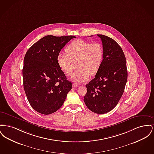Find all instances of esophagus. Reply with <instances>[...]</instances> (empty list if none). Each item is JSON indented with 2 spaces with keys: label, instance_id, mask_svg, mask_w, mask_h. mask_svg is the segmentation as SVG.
<instances>
[{
  "label": "esophagus",
  "instance_id": "1",
  "mask_svg": "<svg viewBox=\"0 0 154 154\" xmlns=\"http://www.w3.org/2000/svg\"><path fill=\"white\" fill-rule=\"evenodd\" d=\"M73 86V87H79V85L77 84V83H74Z\"/></svg>",
  "mask_w": 154,
  "mask_h": 154
}]
</instances>
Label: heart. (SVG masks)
<instances>
[{
    "instance_id": "b5f03b06",
    "label": "heart",
    "mask_w": 154,
    "mask_h": 154,
    "mask_svg": "<svg viewBox=\"0 0 154 154\" xmlns=\"http://www.w3.org/2000/svg\"><path fill=\"white\" fill-rule=\"evenodd\" d=\"M66 54H59L57 61L59 66L65 73L70 75L75 66L77 70L71 77L75 82L88 80L91 75L98 72L102 63L103 49L97 42L90 43L82 40H75L66 49Z\"/></svg>"
}]
</instances>
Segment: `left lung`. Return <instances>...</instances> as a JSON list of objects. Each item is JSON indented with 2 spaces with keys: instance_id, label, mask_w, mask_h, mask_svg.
Listing matches in <instances>:
<instances>
[{
  "instance_id": "8db88e82",
  "label": "left lung",
  "mask_w": 154,
  "mask_h": 154,
  "mask_svg": "<svg viewBox=\"0 0 154 154\" xmlns=\"http://www.w3.org/2000/svg\"><path fill=\"white\" fill-rule=\"evenodd\" d=\"M97 35L102 42V63L95 78L86 85L84 100L91 111L102 114L117 105L124 91L128 72L126 58L119 44L109 37Z\"/></svg>"
}]
</instances>
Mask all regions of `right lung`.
Wrapping results in <instances>:
<instances>
[{
    "label": "right lung",
    "instance_id": "add662e5",
    "mask_svg": "<svg viewBox=\"0 0 154 154\" xmlns=\"http://www.w3.org/2000/svg\"><path fill=\"white\" fill-rule=\"evenodd\" d=\"M75 37H43L25 55L23 88L30 106L39 113L48 115L59 110L72 89V83L59 66L57 57L64 46Z\"/></svg>",
    "mask_w": 154,
    "mask_h": 154
}]
</instances>
